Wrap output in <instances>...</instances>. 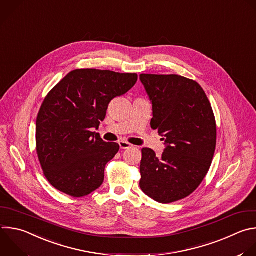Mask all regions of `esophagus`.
Masks as SVG:
<instances>
[{
    "label": "esophagus",
    "instance_id": "obj_1",
    "mask_svg": "<svg viewBox=\"0 0 256 256\" xmlns=\"http://www.w3.org/2000/svg\"><path fill=\"white\" fill-rule=\"evenodd\" d=\"M118 144H120V148H122V150H128V148H132V146L130 142H124V140H120V142H118Z\"/></svg>",
    "mask_w": 256,
    "mask_h": 256
}]
</instances>
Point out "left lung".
Segmentation results:
<instances>
[{"label":"left lung","mask_w":256,"mask_h":256,"mask_svg":"<svg viewBox=\"0 0 256 256\" xmlns=\"http://www.w3.org/2000/svg\"><path fill=\"white\" fill-rule=\"evenodd\" d=\"M152 104L150 126L164 136L166 148L156 156L142 150L140 187L158 203L191 195L207 175L216 148V122L199 83L177 75L140 74Z\"/></svg>","instance_id":"left-lung-1"}]
</instances>
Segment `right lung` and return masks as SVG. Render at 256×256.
Returning a JSON list of instances; mask_svg holds the SVG:
<instances>
[{
	"mask_svg": "<svg viewBox=\"0 0 256 256\" xmlns=\"http://www.w3.org/2000/svg\"><path fill=\"white\" fill-rule=\"evenodd\" d=\"M136 80V73L76 69L47 94L36 122V150L55 189L79 198L102 186L106 164L120 146L104 142L92 128H98L110 102Z\"/></svg>",
	"mask_w": 256,
	"mask_h": 256,
	"instance_id": "add662e5",
	"label": "right lung"
}]
</instances>
